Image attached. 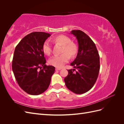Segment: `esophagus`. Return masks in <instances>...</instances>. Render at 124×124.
<instances>
[{"mask_svg": "<svg viewBox=\"0 0 124 124\" xmlns=\"http://www.w3.org/2000/svg\"><path fill=\"white\" fill-rule=\"evenodd\" d=\"M62 69V68H56L55 70L56 71H58V70H61Z\"/></svg>", "mask_w": 124, "mask_h": 124, "instance_id": "esophagus-1", "label": "esophagus"}]
</instances>
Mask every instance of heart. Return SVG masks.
I'll list each match as a JSON object with an SVG mask.
<instances>
[{
    "mask_svg": "<svg viewBox=\"0 0 124 124\" xmlns=\"http://www.w3.org/2000/svg\"><path fill=\"white\" fill-rule=\"evenodd\" d=\"M52 41L56 43H59L62 46L61 51L62 53L53 56L48 60V63L56 67H62L65 63L68 62L70 56L73 57L76 56L78 52V47L76 44L71 42L69 37L65 35L56 36L53 38ZM42 50L43 53L47 55H50L51 54V44L48 40L44 42Z\"/></svg>",
    "mask_w": 124,
    "mask_h": 124,
    "instance_id": "heart-1",
    "label": "heart"
}]
</instances>
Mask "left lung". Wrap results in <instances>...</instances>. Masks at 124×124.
Wrapping results in <instances>:
<instances>
[{
    "instance_id": "left-lung-1",
    "label": "left lung",
    "mask_w": 124,
    "mask_h": 124,
    "mask_svg": "<svg viewBox=\"0 0 124 124\" xmlns=\"http://www.w3.org/2000/svg\"><path fill=\"white\" fill-rule=\"evenodd\" d=\"M78 40V48L76 58L70 63L74 69L68 70L64 79L66 86L77 94L89 91L94 85L100 70V57L96 45L90 37L80 30L70 32ZM77 69L76 73L74 71Z\"/></svg>"
}]
</instances>
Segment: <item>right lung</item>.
<instances>
[{
    "mask_svg": "<svg viewBox=\"0 0 124 124\" xmlns=\"http://www.w3.org/2000/svg\"><path fill=\"white\" fill-rule=\"evenodd\" d=\"M51 34L33 32L22 39L15 48L12 70L20 87L31 95H38L48 88L55 67L46 65L42 50Z\"/></svg>",
    "mask_w": 124,
    "mask_h": 124,
    "instance_id": "add662e5",
    "label": "right lung"
}]
</instances>
